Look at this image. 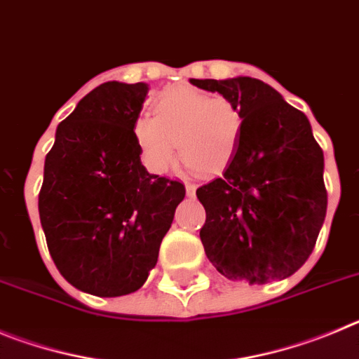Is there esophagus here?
<instances>
[{
    "instance_id": "esophagus-1",
    "label": "esophagus",
    "mask_w": 359,
    "mask_h": 359,
    "mask_svg": "<svg viewBox=\"0 0 359 359\" xmlns=\"http://www.w3.org/2000/svg\"><path fill=\"white\" fill-rule=\"evenodd\" d=\"M195 191H196V186L191 182H186V193L187 196H195Z\"/></svg>"
}]
</instances>
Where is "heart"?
<instances>
[{
	"label": "heart",
	"mask_w": 359,
	"mask_h": 359,
	"mask_svg": "<svg viewBox=\"0 0 359 359\" xmlns=\"http://www.w3.org/2000/svg\"><path fill=\"white\" fill-rule=\"evenodd\" d=\"M241 130L243 118L231 100L189 87L168 91L156 103V116H137L132 127L141 159L154 173L173 166L177 144L189 168L222 172L238 150Z\"/></svg>",
	"instance_id": "obj_1"
}]
</instances>
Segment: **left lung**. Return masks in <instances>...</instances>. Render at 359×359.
<instances>
[{"mask_svg":"<svg viewBox=\"0 0 359 359\" xmlns=\"http://www.w3.org/2000/svg\"><path fill=\"white\" fill-rule=\"evenodd\" d=\"M189 82L231 100L243 118L224 175L196 189L205 209V256L227 279H286L313 252L327 209L324 151L309 119L257 79Z\"/></svg>","mask_w":359,"mask_h":359,"instance_id":"8db88e82","label":"left lung"}]
</instances>
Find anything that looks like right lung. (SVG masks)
I'll return each instance as SVG.
<instances>
[{"instance_id": "right-lung-1", "label": "right lung", "mask_w": 359, "mask_h": 359, "mask_svg": "<svg viewBox=\"0 0 359 359\" xmlns=\"http://www.w3.org/2000/svg\"><path fill=\"white\" fill-rule=\"evenodd\" d=\"M148 83L105 82L57 127L44 161L39 216L48 250L80 292L140 290L157 263L186 189L148 173L134 141Z\"/></svg>"}]
</instances>
